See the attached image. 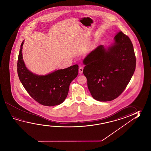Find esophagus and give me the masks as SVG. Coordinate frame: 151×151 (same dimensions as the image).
Listing matches in <instances>:
<instances>
[{
	"instance_id": "34e87169",
	"label": "esophagus",
	"mask_w": 151,
	"mask_h": 151,
	"mask_svg": "<svg viewBox=\"0 0 151 151\" xmlns=\"http://www.w3.org/2000/svg\"><path fill=\"white\" fill-rule=\"evenodd\" d=\"M83 67H82V66H81V67L79 68V74H82V73H83Z\"/></svg>"
}]
</instances>
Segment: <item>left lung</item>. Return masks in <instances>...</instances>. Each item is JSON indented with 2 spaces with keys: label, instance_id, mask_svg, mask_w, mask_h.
<instances>
[{
  "label": "left lung",
  "instance_id": "1",
  "mask_svg": "<svg viewBox=\"0 0 151 151\" xmlns=\"http://www.w3.org/2000/svg\"><path fill=\"white\" fill-rule=\"evenodd\" d=\"M83 63V74L92 97L98 101H112L126 88L135 70L132 42L121 31L111 46L99 45L87 55Z\"/></svg>",
  "mask_w": 151,
  "mask_h": 151
}]
</instances>
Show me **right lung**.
<instances>
[{
	"label": "right lung",
	"mask_w": 151,
	"mask_h": 151,
	"mask_svg": "<svg viewBox=\"0 0 151 151\" xmlns=\"http://www.w3.org/2000/svg\"><path fill=\"white\" fill-rule=\"evenodd\" d=\"M22 42L18 55L17 73L20 81L28 93L44 106L62 104L67 97L69 85L78 73V65L58 69L46 75L32 73L27 68L22 59Z\"/></svg>",
	"instance_id": "obj_1"
}]
</instances>
